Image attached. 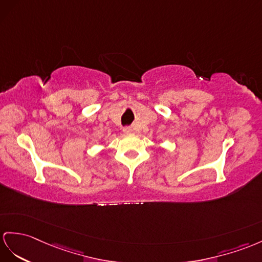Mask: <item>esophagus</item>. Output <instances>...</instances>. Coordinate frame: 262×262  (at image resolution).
<instances>
[{
	"label": "esophagus",
	"instance_id": "1",
	"mask_svg": "<svg viewBox=\"0 0 262 262\" xmlns=\"http://www.w3.org/2000/svg\"><path fill=\"white\" fill-rule=\"evenodd\" d=\"M123 132L126 133V135H129V133H132L133 132V129L131 126H124L123 127Z\"/></svg>",
	"mask_w": 262,
	"mask_h": 262
}]
</instances>
